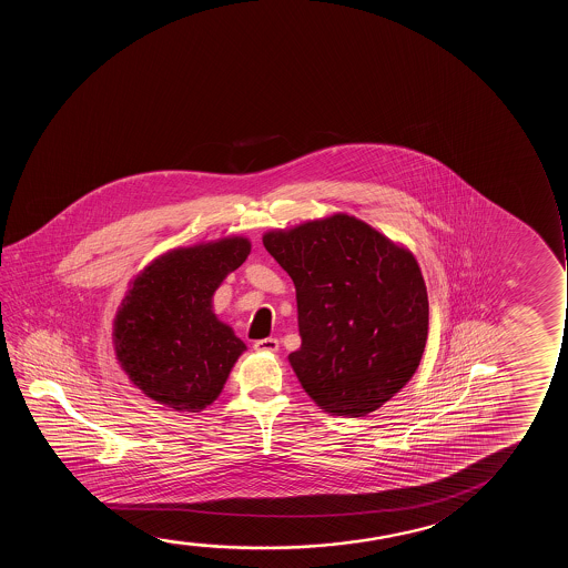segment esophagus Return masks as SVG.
I'll return each instance as SVG.
<instances>
[{
  "label": "esophagus",
  "instance_id": "1",
  "mask_svg": "<svg viewBox=\"0 0 568 568\" xmlns=\"http://www.w3.org/2000/svg\"><path fill=\"white\" fill-rule=\"evenodd\" d=\"M254 349L264 351V353H277L280 349V342L275 337H265V339H257L254 343Z\"/></svg>",
  "mask_w": 568,
  "mask_h": 568
}]
</instances>
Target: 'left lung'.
Returning a JSON list of instances; mask_svg holds the SVG:
<instances>
[{
	"label": "left lung",
	"mask_w": 568,
	"mask_h": 568,
	"mask_svg": "<svg viewBox=\"0 0 568 568\" xmlns=\"http://www.w3.org/2000/svg\"><path fill=\"white\" fill-rule=\"evenodd\" d=\"M296 288L301 349L288 355L304 392L329 415L365 417L419 366L428 296L409 248L347 213L262 236Z\"/></svg>",
	"instance_id": "obj_1"
}]
</instances>
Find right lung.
I'll return each instance as SVG.
<instances>
[{"instance_id":"add662e5","label":"right lung","mask_w":568,"mask_h":568,"mask_svg":"<svg viewBox=\"0 0 568 568\" xmlns=\"http://www.w3.org/2000/svg\"><path fill=\"white\" fill-rule=\"evenodd\" d=\"M246 236L172 248L125 291L112 324L118 365L135 388L174 412L217 399L246 345L213 312V295L248 257Z\"/></svg>"}]
</instances>
